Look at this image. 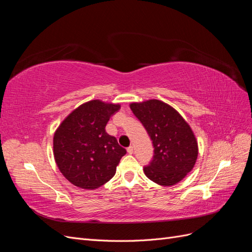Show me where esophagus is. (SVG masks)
Segmentation results:
<instances>
[{
	"label": "esophagus",
	"mask_w": 252,
	"mask_h": 252,
	"mask_svg": "<svg viewBox=\"0 0 252 252\" xmlns=\"http://www.w3.org/2000/svg\"><path fill=\"white\" fill-rule=\"evenodd\" d=\"M127 152L129 155H132L133 154V147L132 146H129L128 148H127Z\"/></svg>",
	"instance_id": "esophagus-1"
}]
</instances>
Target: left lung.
I'll return each instance as SVG.
<instances>
[{
	"label": "left lung",
	"instance_id": "obj_1",
	"mask_svg": "<svg viewBox=\"0 0 252 252\" xmlns=\"http://www.w3.org/2000/svg\"><path fill=\"white\" fill-rule=\"evenodd\" d=\"M154 145V157L144 167L146 177L162 186L177 184L191 171L197 158V143L191 128L180 113L158 100L130 105Z\"/></svg>",
	"mask_w": 252,
	"mask_h": 252
}]
</instances>
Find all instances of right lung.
<instances>
[{"instance_id":"1","label":"right lung","mask_w":252,"mask_h":252,"mask_svg":"<svg viewBox=\"0 0 252 252\" xmlns=\"http://www.w3.org/2000/svg\"><path fill=\"white\" fill-rule=\"evenodd\" d=\"M120 105L94 100L68 116L53 136V155L60 171L73 185L95 189L116 174L126 149L105 130Z\"/></svg>"}]
</instances>
